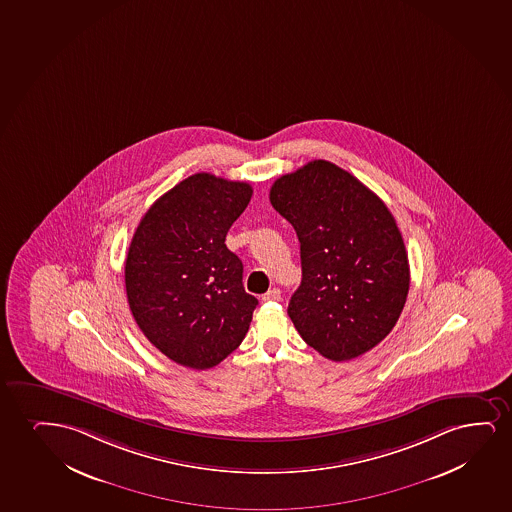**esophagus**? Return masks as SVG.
Here are the masks:
<instances>
[{"label":"esophagus","instance_id":"esophagus-1","mask_svg":"<svg viewBox=\"0 0 512 512\" xmlns=\"http://www.w3.org/2000/svg\"><path fill=\"white\" fill-rule=\"evenodd\" d=\"M281 299V292H279L278 288H273V290H269V292L262 297L264 302H278Z\"/></svg>","mask_w":512,"mask_h":512}]
</instances>
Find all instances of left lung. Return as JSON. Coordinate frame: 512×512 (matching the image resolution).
Instances as JSON below:
<instances>
[{
	"label": "left lung",
	"mask_w": 512,
	"mask_h": 512,
	"mask_svg": "<svg viewBox=\"0 0 512 512\" xmlns=\"http://www.w3.org/2000/svg\"><path fill=\"white\" fill-rule=\"evenodd\" d=\"M269 200L300 241L302 283L288 316L332 361L370 351L405 307L410 266L396 220L354 175L314 160L279 177Z\"/></svg>",
	"instance_id": "8db88e82"
}]
</instances>
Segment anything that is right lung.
Listing matches in <instances>:
<instances>
[{"instance_id": "1", "label": "right lung", "mask_w": 512, "mask_h": 512, "mask_svg": "<svg viewBox=\"0 0 512 512\" xmlns=\"http://www.w3.org/2000/svg\"><path fill=\"white\" fill-rule=\"evenodd\" d=\"M253 189L194 173L163 194L135 229L125 260L128 306L166 358L206 370L245 339L259 300L243 288V264L226 234Z\"/></svg>"}]
</instances>
